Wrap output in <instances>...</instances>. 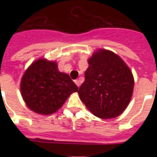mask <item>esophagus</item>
I'll list each match as a JSON object with an SVG mask.
<instances>
[{
	"label": "esophagus",
	"mask_w": 157,
	"mask_h": 157,
	"mask_svg": "<svg viewBox=\"0 0 157 157\" xmlns=\"http://www.w3.org/2000/svg\"><path fill=\"white\" fill-rule=\"evenodd\" d=\"M75 82L76 85L78 86V87H79V86H80V82H79V80H78V79L75 80Z\"/></svg>",
	"instance_id": "obj_1"
}]
</instances>
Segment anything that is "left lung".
Returning a JSON list of instances; mask_svg holds the SVG:
<instances>
[{"label": "left lung", "instance_id": "1", "mask_svg": "<svg viewBox=\"0 0 157 157\" xmlns=\"http://www.w3.org/2000/svg\"><path fill=\"white\" fill-rule=\"evenodd\" d=\"M88 63L85 81L78 91L80 99L94 116L117 117L131 99L132 72L120 56L109 50L95 52Z\"/></svg>", "mask_w": 157, "mask_h": 157}]
</instances>
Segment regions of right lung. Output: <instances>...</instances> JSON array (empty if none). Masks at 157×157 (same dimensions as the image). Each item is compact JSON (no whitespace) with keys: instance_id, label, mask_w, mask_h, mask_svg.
I'll list each match as a JSON object with an SVG mask.
<instances>
[{"instance_id":"add662e5","label":"right lung","mask_w":157,"mask_h":157,"mask_svg":"<svg viewBox=\"0 0 157 157\" xmlns=\"http://www.w3.org/2000/svg\"><path fill=\"white\" fill-rule=\"evenodd\" d=\"M21 93L27 107L41 115H49L60 109L71 94L78 87L67 74L58 71L55 62L37 59L25 72Z\"/></svg>"}]
</instances>
